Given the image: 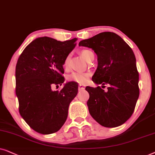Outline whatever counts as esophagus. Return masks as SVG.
Here are the masks:
<instances>
[{
	"label": "esophagus",
	"mask_w": 155,
	"mask_h": 155,
	"mask_svg": "<svg viewBox=\"0 0 155 155\" xmlns=\"http://www.w3.org/2000/svg\"><path fill=\"white\" fill-rule=\"evenodd\" d=\"M84 88H85V86H84L83 84H79V91L84 90Z\"/></svg>",
	"instance_id": "34e87169"
}]
</instances>
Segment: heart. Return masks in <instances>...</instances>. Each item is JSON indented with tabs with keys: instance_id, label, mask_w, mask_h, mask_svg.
I'll return each instance as SVG.
<instances>
[{
	"instance_id": "heart-1",
	"label": "heart",
	"mask_w": 155,
	"mask_h": 155,
	"mask_svg": "<svg viewBox=\"0 0 155 155\" xmlns=\"http://www.w3.org/2000/svg\"><path fill=\"white\" fill-rule=\"evenodd\" d=\"M81 56L83 57V58L85 59L86 61H88L89 59L91 58L92 57H94V53L92 52L91 50L88 49H83L81 51ZM70 61V57L69 56H67L64 59V65L65 67H67L69 65ZM90 74L89 73H80V72H73L71 74H69L68 76V80L69 81H75L79 84H84L88 81V78H89Z\"/></svg>"
}]
</instances>
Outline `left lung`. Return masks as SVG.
<instances>
[{
    "instance_id": "left-lung-1",
    "label": "left lung",
    "mask_w": 155,
    "mask_h": 155,
    "mask_svg": "<svg viewBox=\"0 0 155 155\" xmlns=\"http://www.w3.org/2000/svg\"><path fill=\"white\" fill-rule=\"evenodd\" d=\"M79 46L91 48L98 57V67L92 77L96 84H108V90L86 86L88 110L102 126L115 127L126 122L139 97V73L130 47L114 32H101Z\"/></svg>"
}]
</instances>
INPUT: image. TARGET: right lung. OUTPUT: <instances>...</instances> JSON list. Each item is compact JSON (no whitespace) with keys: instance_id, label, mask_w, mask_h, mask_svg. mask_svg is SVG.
<instances>
[{"instance_id":"obj_1","label":"right lung","mask_w":155,"mask_h":155,"mask_svg":"<svg viewBox=\"0 0 155 155\" xmlns=\"http://www.w3.org/2000/svg\"><path fill=\"white\" fill-rule=\"evenodd\" d=\"M77 38L64 42L38 38L25 47L15 67V92L19 112L31 128L39 133H56L64 124L70 103L78 93L75 82L61 91L51 90L64 81V61L76 46Z\"/></svg>"}]
</instances>
